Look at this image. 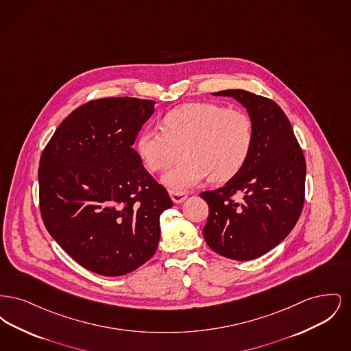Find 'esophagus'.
Wrapping results in <instances>:
<instances>
[{
  "label": "esophagus",
  "instance_id": "obj_1",
  "mask_svg": "<svg viewBox=\"0 0 351 351\" xmlns=\"http://www.w3.org/2000/svg\"><path fill=\"white\" fill-rule=\"evenodd\" d=\"M169 196H171V199H172V201H173L175 204H180V202H183V201L186 199V193H185V192L169 191Z\"/></svg>",
  "mask_w": 351,
  "mask_h": 351
}]
</instances>
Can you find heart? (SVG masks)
<instances>
[{
    "instance_id": "heart-1",
    "label": "heart",
    "mask_w": 351,
    "mask_h": 351,
    "mask_svg": "<svg viewBox=\"0 0 351 351\" xmlns=\"http://www.w3.org/2000/svg\"><path fill=\"white\" fill-rule=\"evenodd\" d=\"M163 129L146 128L136 149L152 172L180 165L162 178L171 191L183 192L208 176L222 183L245 166L254 143V125L242 109H226L215 102H191L172 110L162 119Z\"/></svg>"
}]
</instances>
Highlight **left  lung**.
I'll list each match as a JSON object with an SVG mask.
<instances>
[{
    "label": "left lung",
    "mask_w": 351,
    "mask_h": 351,
    "mask_svg": "<svg viewBox=\"0 0 351 351\" xmlns=\"http://www.w3.org/2000/svg\"><path fill=\"white\" fill-rule=\"evenodd\" d=\"M241 102L252 119L250 155L223 186L202 192L209 217L202 229L208 246L234 261L262 256L291 233L305 197V158L289 119L267 97L242 89L213 93ZM242 195V202H235Z\"/></svg>",
    "instance_id": "obj_1"
}]
</instances>
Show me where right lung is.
I'll use <instances>...</instances> for the list:
<instances>
[{
    "label": "right lung",
    "instance_id": "add662e5",
    "mask_svg": "<svg viewBox=\"0 0 351 351\" xmlns=\"http://www.w3.org/2000/svg\"><path fill=\"white\" fill-rule=\"evenodd\" d=\"M155 102L109 97L86 102L55 130L39 162L46 229L80 266L121 276L155 254L160 215L172 206L133 145Z\"/></svg>",
    "mask_w": 351,
    "mask_h": 351
}]
</instances>
